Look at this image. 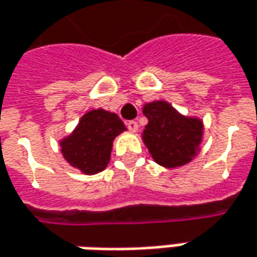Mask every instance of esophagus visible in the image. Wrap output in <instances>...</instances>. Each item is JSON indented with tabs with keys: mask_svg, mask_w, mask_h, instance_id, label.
I'll use <instances>...</instances> for the list:
<instances>
[{
	"mask_svg": "<svg viewBox=\"0 0 257 257\" xmlns=\"http://www.w3.org/2000/svg\"><path fill=\"white\" fill-rule=\"evenodd\" d=\"M126 126H128L129 131H132V132H136V131H138V122H136V121H128V122H126Z\"/></svg>",
	"mask_w": 257,
	"mask_h": 257,
	"instance_id": "1",
	"label": "esophagus"
}]
</instances>
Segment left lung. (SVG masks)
I'll list each match as a JSON object with an SVG mask.
<instances>
[{"mask_svg":"<svg viewBox=\"0 0 257 257\" xmlns=\"http://www.w3.org/2000/svg\"><path fill=\"white\" fill-rule=\"evenodd\" d=\"M148 118L142 138L155 162L165 167L188 163L198 152L202 122L180 115L166 101H155L143 106Z\"/></svg>","mask_w":257,"mask_h":257,"instance_id":"1","label":"left lung"}]
</instances>
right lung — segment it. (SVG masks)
Instances as JSON below:
<instances>
[{
	"instance_id": "1",
	"label": "right lung",
	"mask_w": 257,
	"mask_h": 257,
	"mask_svg": "<svg viewBox=\"0 0 257 257\" xmlns=\"http://www.w3.org/2000/svg\"><path fill=\"white\" fill-rule=\"evenodd\" d=\"M125 129L118 115L92 109L80 119L74 132L60 142L63 156L85 174L102 172L109 162L115 136Z\"/></svg>"
}]
</instances>
